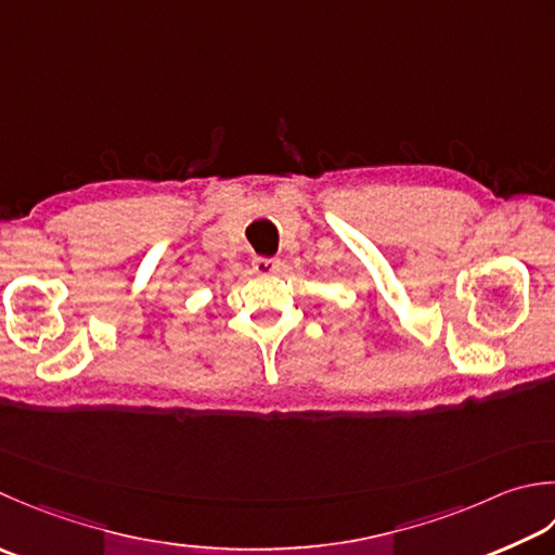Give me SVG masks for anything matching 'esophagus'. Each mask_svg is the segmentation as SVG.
Segmentation results:
<instances>
[{"instance_id": "esophagus-1", "label": "esophagus", "mask_w": 555, "mask_h": 555, "mask_svg": "<svg viewBox=\"0 0 555 555\" xmlns=\"http://www.w3.org/2000/svg\"><path fill=\"white\" fill-rule=\"evenodd\" d=\"M279 267H281L279 259H269V257H255L253 259V271H255V274H259V276L276 274Z\"/></svg>"}]
</instances>
